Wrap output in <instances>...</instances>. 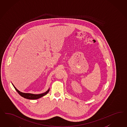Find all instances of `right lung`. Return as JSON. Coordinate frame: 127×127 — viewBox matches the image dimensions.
Returning <instances> with one entry per match:
<instances>
[{
    "instance_id": "1",
    "label": "right lung",
    "mask_w": 127,
    "mask_h": 127,
    "mask_svg": "<svg viewBox=\"0 0 127 127\" xmlns=\"http://www.w3.org/2000/svg\"><path fill=\"white\" fill-rule=\"evenodd\" d=\"M13 86H14V88L16 90V91L17 93H18V94L22 96V97H24L25 98L28 99H39L40 98H41V97L43 96L46 95L48 93L49 91V88L48 89V90H47L46 92L44 93H42L41 94H32V93H24L22 92H21L19 90H18L15 87V86L13 85V84H12Z\"/></svg>"
}]
</instances>
